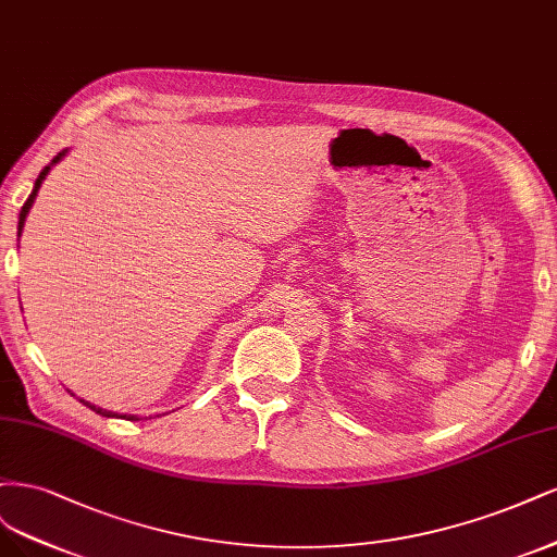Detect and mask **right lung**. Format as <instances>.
Returning a JSON list of instances; mask_svg holds the SVG:
<instances>
[{"label": "right lung", "mask_w": 557, "mask_h": 557, "mask_svg": "<svg viewBox=\"0 0 557 557\" xmlns=\"http://www.w3.org/2000/svg\"><path fill=\"white\" fill-rule=\"evenodd\" d=\"M66 154V150H62V152H58L55 157H52V161L50 164L39 173V177H37V183H34V189H32V194H29V199L25 201V206L21 208V218H17V238H21V233H23V226H25V220H27V212H29V208H32V203H34V199H37V194H39V189H41V183L46 181V175H48V171L58 164V161L62 159ZM85 407H89L92 411H97V414H101V417H120V419H127V421H138V417H134V414H115V411H109V409H101V407H97V405H92V403H85V400H81Z\"/></svg>", "instance_id": "1"}]
</instances>
